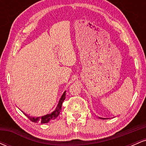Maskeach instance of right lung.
Here are the masks:
<instances>
[{
    "mask_svg": "<svg viewBox=\"0 0 146 146\" xmlns=\"http://www.w3.org/2000/svg\"><path fill=\"white\" fill-rule=\"evenodd\" d=\"M66 98V91L63 93V95H62L61 98H60V100L59 101V103H58V106L56 108V110L53 112V113L51 114H48V115H44V116H42L41 117H30L29 115H26V114L24 113L28 118L31 120V121L35 122V123H38V122H40L41 123H48L49 121H52V120L54 119L56 117H57L59 115L60 113V110H61L62 108V104L64 100Z\"/></svg>",
    "mask_w": 146,
    "mask_h": 146,
    "instance_id": "add662e5",
    "label": "right lung"
}]
</instances>
